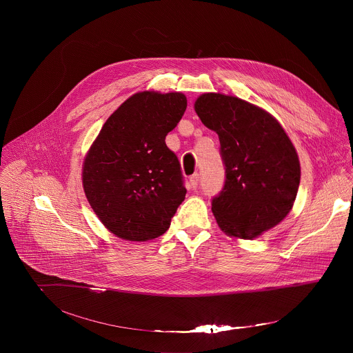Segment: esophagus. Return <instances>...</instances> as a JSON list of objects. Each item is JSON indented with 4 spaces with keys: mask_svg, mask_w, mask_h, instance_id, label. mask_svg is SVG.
<instances>
[{
    "mask_svg": "<svg viewBox=\"0 0 353 353\" xmlns=\"http://www.w3.org/2000/svg\"><path fill=\"white\" fill-rule=\"evenodd\" d=\"M198 181H199V176H198V173H194V174L190 177V188H191V190H196V187H198Z\"/></svg>",
    "mask_w": 353,
    "mask_h": 353,
    "instance_id": "esophagus-1",
    "label": "esophagus"
}]
</instances>
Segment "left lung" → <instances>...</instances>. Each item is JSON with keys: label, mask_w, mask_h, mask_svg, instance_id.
I'll return each mask as SVG.
<instances>
[{"label": "left lung", "mask_w": 353, "mask_h": 353, "mask_svg": "<svg viewBox=\"0 0 353 353\" xmlns=\"http://www.w3.org/2000/svg\"><path fill=\"white\" fill-rule=\"evenodd\" d=\"M194 108L221 142L225 184L212 198L216 222L228 234L257 237L293 207L300 183L296 149L270 113L239 97L204 93Z\"/></svg>", "instance_id": "obj_1"}]
</instances>
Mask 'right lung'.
<instances>
[{
  "mask_svg": "<svg viewBox=\"0 0 353 353\" xmlns=\"http://www.w3.org/2000/svg\"><path fill=\"white\" fill-rule=\"evenodd\" d=\"M185 108L179 92L135 93L89 149L83 190L97 218L117 237L145 241L163 234L184 201L180 162L165 138Z\"/></svg>",
  "mask_w": 353,
  "mask_h": 353,
  "instance_id": "add662e5",
  "label": "right lung"
}]
</instances>
